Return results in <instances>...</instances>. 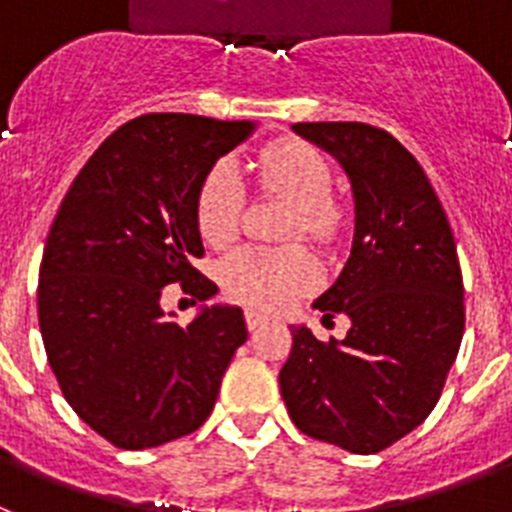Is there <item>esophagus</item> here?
Here are the masks:
<instances>
[{"label": "esophagus", "mask_w": 512, "mask_h": 512, "mask_svg": "<svg viewBox=\"0 0 512 512\" xmlns=\"http://www.w3.org/2000/svg\"><path fill=\"white\" fill-rule=\"evenodd\" d=\"M244 320H247L249 330H257V328H263L265 322H268V317L255 312V309H247V312H244Z\"/></svg>", "instance_id": "esophagus-1"}]
</instances>
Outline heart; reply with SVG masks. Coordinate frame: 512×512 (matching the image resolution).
<instances>
[{"instance_id": "heart-1", "label": "heart", "mask_w": 512, "mask_h": 512, "mask_svg": "<svg viewBox=\"0 0 512 512\" xmlns=\"http://www.w3.org/2000/svg\"><path fill=\"white\" fill-rule=\"evenodd\" d=\"M265 192L281 195L294 203L291 234H302L317 244H328L346 221V210L330 195L328 158L315 145L278 143L270 145L257 163ZM244 208L242 176L231 161H218L205 174L195 200L197 231L213 247L231 242L239 231ZM223 291L252 309L286 307L317 281V265L309 252L289 249H236L218 268Z\"/></svg>"}]
</instances>
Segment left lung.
Instances as JSON below:
<instances>
[{"instance_id": "left-lung-1", "label": "left lung", "mask_w": 512, "mask_h": 512, "mask_svg": "<svg viewBox=\"0 0 512 512\" xmlns=\"http://www.w3.org/2000/svg\"><path fill=\"white\" fill-rule=\"evenodd\" d=\"M291 130L341 163L354 192V242L312 307L346 315L343 341L291 325L278 382L304 435L349 453L390 448L440 401L463 338V276L448 216L427 174L393 135L362 122Z\"/></svg>"}]
</instances>
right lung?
<instances>
[{
	"mask_svg": "<svg viewBox=\"0 0 512 512\" xmlns=\"http://www.w3.org/2000/svg\"><path fill=\"white\" fill-rule=\"evenodd\" d=\"M255 130L195 114L137 117L103 140L59 205L38 273V325L72 411L117 448L195 432L247 341L242 309L205 304L218 286L192 260L205 252L197 190ZM169 282L204 302L187 329L160 307Z\"/></svg>",
	"mask_w": 512,
	"mask_h": 512,
	"instance_id": "1",
	"label": "right lung"
}]
</instances>
